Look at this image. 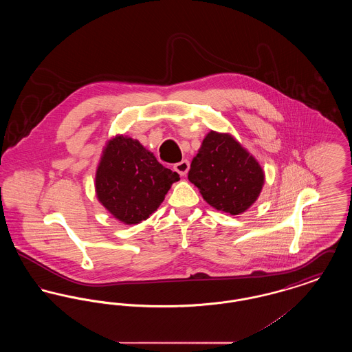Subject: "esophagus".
<instances>
[{
    "instance_id": "34e87169",
    "label": "esophagus",
    "mask_w": 352,
    "mask_h": 352,
    "mask_svg": "<svg viewBox=\"0 0 352 352\" xmlns=\"http://www.w3.org/2000/svg\"><path fill=\"white\" fill-rule=\"evenodd\" d=\"M188 168H190V162H188L187 160H182L181 162H178V164L174 165V170H175L181 177H184V175L187 174Z\"/></svg>"
}]
</instances>
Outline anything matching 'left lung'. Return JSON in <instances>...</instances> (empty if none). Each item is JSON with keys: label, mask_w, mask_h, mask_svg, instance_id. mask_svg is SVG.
Returning <instances> with one entry per match:
<instances>
[{"label": "left lung", "mask_w": 352, "mask_h": 352, "mask_svg": "<svg viewBox=\"0 0 352 352\" xmlns=\"http://www.w3.org/2000/svg\"><path fill=\"white\" fill-rule=\"evenodd\" d=\"M188 181L198 187L211 207L240 215L260 197L265 174L232 134L211 131L192 158Z\"/></svg>", "instance_id": "left-lung-1"}]
</instances>
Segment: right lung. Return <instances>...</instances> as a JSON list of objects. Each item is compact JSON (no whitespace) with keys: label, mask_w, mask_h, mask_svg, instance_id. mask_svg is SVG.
I'll list each match as a JSON object with an SVG mask.
<instances>
[{"label":"right lung","mask_w":352,"mask_h":352,"mask_svg":"<svg viewBox=\"0 0 352 352\" xmlns=\"http://www.w3.org/2000/svg\"><path fill=\"white\" fill-rule=\"evenodd\" d=\"M177 181L178 173L162 166L140 141L116 134L102 149L95 191L113 218L132 226L151 218Z\"/></svg>","instance_id":"obj_1"}]
</instances>
